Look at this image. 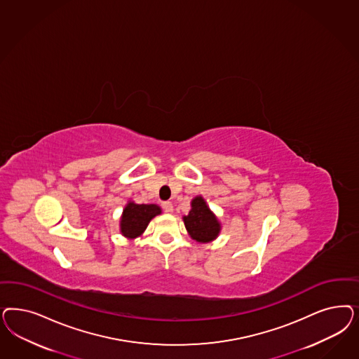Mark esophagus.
Returning a JSON list of instances; mask_svg holds the SVG:
<instances>
[{
  "label": "esophagus",
  "mask_w": 359,
  "mask_h": 359,
  "mask_svg": "<svg viewBox=\"0 0 359 359\" xmlns=\"http://www.w3.org/2000/svg\"><path fill=\"white\" fill-rule=\"evenodd\" d=\"M162 208L166 212H173V203L172 202H162Z\"/></svg>",
  "instance_id": "34e87169"
}]
</instances>
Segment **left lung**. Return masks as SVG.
<instances>
[{"mask_svg": "<svg viewBox=\"0 0 359 359\" xmlns=\"http://www.w3.org/2000/svg\"><path fill=\"white\" fill-rule=\"evenodd\" d=\"M184 222L190 236L201 243L211 242L219 233V223L202 197L193 199L191 210L184 217Z\"/></svg>", "mask_w": 359, "mask_h": 359, "instance_id": "8db88e82", "label": "left lung"}]
</instances>
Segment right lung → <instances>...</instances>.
Instances as JSON below:
<instances>
[{
    "instance_id": "obj_1",
    "label": "right lung",
    "mask_w": 359,
    "mask_h": 359,
    "mask_svg": "<svg viewBox=\"0 0 359 359\" xmlns=\"http://www.w3.org/2000/svg\"><path fill=\"white\" fill-rule=\"evenodd\" d=\"M161 214V208L157 205H137L129 202L121 217V233L128 238H136L147 229L151 218Z\"/></svg>"
}]
</instances>
